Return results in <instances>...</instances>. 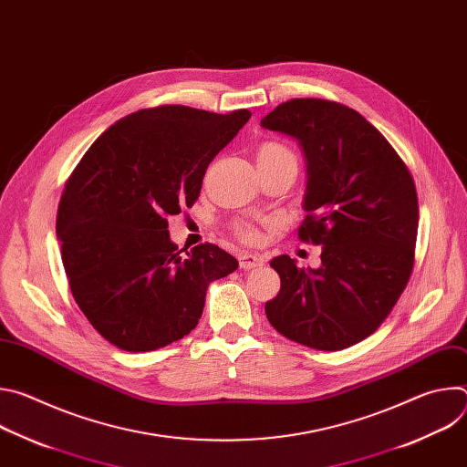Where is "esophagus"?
<instances>
[{"label":"esophagus","mask_w":467,"mask_h":467,"mask_svg":"<svg viewBox=\"0 0 467 467\" xmlns=\"http://www.w3.org/2000/svg\"><path fill=\"white\" fill-rule=\"evenodd\" d=\"M238 262H240L242 270H253L265 262V256L258 254V253H240Z\"/></svg>","instance_id":"1"}]
</instances>
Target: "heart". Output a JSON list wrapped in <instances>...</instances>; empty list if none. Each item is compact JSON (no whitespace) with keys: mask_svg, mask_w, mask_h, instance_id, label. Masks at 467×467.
<instances>
[{"mask_svg":"<svg viewBox=\"0 0 467 467\" xmlns=\"http://www.w3.org/2000/svg\"><path fill=\"white\" fill-rule=\"evenodd\" d=\"M258 159H268V161L292 159V161H296L294 153H292L286 146H283V144H279V142H265V144H262L260 150H258ZM236 234H238L242 240L251 242V244L260 240V229H258V225L249 223V222H240V223L236 225Z\"/></svg>","mask_w":467,"mask_h":467,"instance_id":"1","label":"heart"}]
</instances>
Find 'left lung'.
<instances>
[{"label": "left lung", "mask_w": 467, "mask_h": 467, "mask_svg": "<svg viewBox=\"0 0 467 467\" xmlns=\"http://www.w3.org/2000/svg\"><path fill=\"white\" fill-rule=\"evenodd\" d=\"M260 125L299 140L308 182L297 236L323 245L317 270L297 268L288 254L270 262L281 290L265 316L301 346H355L409 285L420 222L412 173L362 114L337 101L290 99Z\"/></svg>", "instance_id": "1"}]
</instances>
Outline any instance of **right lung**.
Returning a JSON list of instances; mask_svg holds the SVG:
<instances>
[{"label":"right lung","mask_w":467,"mask_h":467,"mask_svg":"<svg viewBox=\"0 0 467 467\" xmlns=\"http://www.w3.org/2000/svg\"><path fill=\"white\" fill-rule=\"evenodd\" d=\"M184 105L132 112L88 148L64 184L57 238L72 296L112 346L146 353L186 337L207 288L238 268L214 244L181 254L168 216L190 209L213 159L247 123Z\"/></svg>","instance_id":"right-lung-1"}]
</instances>
